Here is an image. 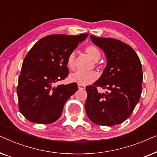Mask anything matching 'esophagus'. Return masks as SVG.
<instances>
[{
  "label": "esophagus",
  "instance_id": "1",
  "mask_svg": "<svg viewBox=\"0 0 157 157\" xmlns=\"http://www.w3.org/2000/svg\"><path fill=\"white\" fill-rule=\"evenodd\" d=\"M78 88L79 89H81V90H83L86 89V86L84 85H81V84H78Z\"/></svg>",
  "mask_w": 157,
  "mask_h": 157
}]
</instances>
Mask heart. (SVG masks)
I'll return each mask as SVG.
<instances>
[{
	"label": "heart",
	"instance_id": "b5f03b06",
	"mask_svg": "<svg viewBox=\"0 0 157 157\" xmlns=\"http://www.w3.org/2000/svg\"><path fill=\"white\" fill-rule=\"evenodd\" d=\"M85 51L93 59L94 61H97L100 59L101 53L98 49L94 46H89L85 48ZM75 52L70 53L66 59V64L71 69H74L75 68ZM98 78L97 73L91 71H77L72 73L69 75V80L71 82L77 83L78 84L87 85L93 83Z\"/></svg>",
	"mask_w": 157,
	"mask_h": 157
}]
</instances>
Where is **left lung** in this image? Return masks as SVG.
I'll return each mask as SVG.
<instances>
[{"label":"left lung","instance_id":"left-lung-1","mask_svg":"<svg viewBox=\"0 0 157 157\" xmlns=\"http://www.w3.org/2000/svg\"><path fill=\"white\" fill-rule=\"evenodd\" d=\"M91 41L104 51L107 59L100 78L86 88V112L98 125L121 124L132 114L142 91V66L138 55L128 45L111 38L90 35ZM107 89L99 93L96 87Z\"/></svg>","mask_w":157,"mask_h":157}]
</instances>
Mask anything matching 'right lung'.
<instances>
[{
	"instance_id": "1",
	"label": "right lung",
	"mask_w": 157,
	"mask_h": 157,
	"mask_svg": "<svg viewBox=\"0 0 157 157\" xmlns=\"http://www.w3.org/2000/svg\"><path fill=\"white\" fill-rule=\"evenodd\" d=\"M88 36H47L25 56L17 87L19 110L25 119L41 124L59 119L64 104L78 86L76 83L57 86L54 83L67 77V56Z\"/></svg>"
}]
</instances>
